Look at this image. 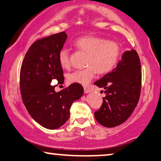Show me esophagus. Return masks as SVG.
<instances>
[{
	"label": "esophagus",
	"instance_id": "obj_1",
	"mask_svg": "<svg viewBox=\"0 0 161 161\" xmlns=\"http://www.w3.org/2000/svg\"><path fill=\"white\" fill-rule=\"evenodd\" d=\"M90 92V90H89L88 88H84V92L85 93H89Z\"/></svg>",
	"mask_w": 161,
	"mask_h": 161
}]
</instances>
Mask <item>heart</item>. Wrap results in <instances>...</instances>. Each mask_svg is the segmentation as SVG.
Masks as SVG:
<instances>
[{"mask_svg": "<svg viewBox=\"0 0 161 161\" xmlns=\"http://www.w3.org/2000/svg\"><path fill=\"white\" fill-rule=\"evenodd\" d=\"M75 46L79 51L88 55L86 69L77 70L68 75L71 83L86 86L99 74H106L116 65L121 54L118 43L97 36H84L75 42ZM71 53L67 48L61 49L59 53V61L63 68L70 66Z\"/></svg>", "mask_w": 161, "mask_h": 161, "instance_id": "heart-1", "label": "heart"}]
</instances>
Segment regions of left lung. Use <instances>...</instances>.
Instances as JSON below:
<instances>
[{
    "label": "left lung",
    "mask_w": 161,
    "mask_h": 161,
    "mask_svg": "<svg viewBox=\"0 0 161 161\" xmlns=\"http://www.w3.org/2000/svg\"><path fill=\"white\" fill-rule=\"evenodd\" d=\"M141 64L136 51H127L111 72L95 85L104 88L105 97L102 107L95 112L97 122L114 128L128 119L138 104L141 91Z\"/></svg>",
    "instance_id": "obj_1"
}]
</instances>
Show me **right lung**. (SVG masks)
<instances>
[{"instance_id":"right-lung-1","label":"right lung","mask_w":161,"mask_h":161,"mask_svg":"<svg viewBox=\"0 0 161 161\" xmlns=\"http://www.w3.org/2000/svg\"><path fill=\"white\" fill-rule=\"evenodd\" d=\"M66 38L65 32H61L36 41L26 53L20 71V90L27 112L51 130L65 124L72 103L84 93L83 86L77 83L58 92L51 85L52 80L58 84L64 81L59 53Z\"/></svg>"}]
</instances>
